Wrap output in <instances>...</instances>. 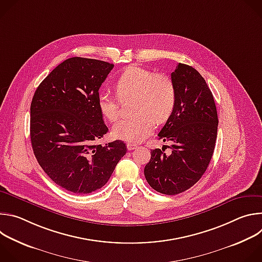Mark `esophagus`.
Segmentation results:
<instances>
[{
  "label": "esophagus",
  "mask_w": 262,
  "mask_h": 262,
  "mask_svg": "<svg viewBox=\"0 0 262 262\" xmlns=\"http://www.w3.org/2000/svg\"><path fill=\"white\" fill-rule=\"evenodd\" d=\"M126 147H127V150H134V149H136L138 147V145L134 144V143H127Z\"/></svg>",
  "instance_id": "obj_1"
}]
</instances>
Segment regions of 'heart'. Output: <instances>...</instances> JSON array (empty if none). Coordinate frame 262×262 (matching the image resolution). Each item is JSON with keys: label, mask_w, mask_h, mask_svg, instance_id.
I'll return each mask as SVG.
<instances>
[{"label": "heart", "mask_w": 262, "mask_h": 262, "mask_svg": "<svg viewBox=\"0 0 262 262\" xmlns=\"http://www.w3.org/2000/svg\"><path fill=\"white\" fill-rule=\"evenodd\" d=\"M115 89L121 100L134 97V116L117 121L112 134L114 138L138 143L150 135L156 121L164 122L169 118L176 101V90L170 78L141 66L127 67L117 79ZM100 113L110 121L119 116V100L107 92L97 97Z\"/></svg>", "instance_id": "heart-1"}]
</instances>
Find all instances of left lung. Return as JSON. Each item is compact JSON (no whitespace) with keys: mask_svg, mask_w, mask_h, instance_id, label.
I'll use <instances>...</instances> for the list:
<instances>
[{"mask_svg":"<svg viewBox=\"0 0 262 262\" xmlns=\"http://www.w3.org/2000/svg\"><path fill=\"white\" fill-rule=\"evenodd\" d=\"M171 80L176 101L159 138L172 142V152L152 149L144 169L149 185L165 195L189 190L202 177L214 150L219 123L212 93L195 68L178 63Z\"/></svg>","mask_w":262,"mask_h":262,"instance_id":"left-lung-1","label":"left lung"}]
</instances>
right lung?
Returning <instances> with one entry per match:
<instances>
[{
	"label": "right lung",
	"mask_w": 262,
	"mask_h": 262,
	"mask_svg": "<svg viewBox=\"0 0 262 262\" xmlns=\"http://www.w3.org/2000/svg\"><path fill=\"white\" fill-rule=\"evenodd\" d=\"M114 65L73 57L59 64L36 89L30 136L35 158L62 189L93 193L107 182L126 154L123 141L95 144L107 133L98 90Z\"/></svg>",
	"instance_id": "obj_1"
}]
</instances>
